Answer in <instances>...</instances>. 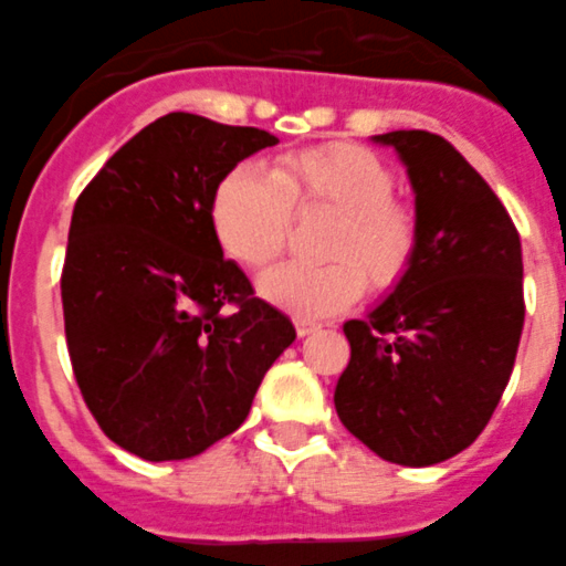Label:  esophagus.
Listing matches in <instances>:
<instances>
[{"instance_id":"1","label":"esophagus","mask_w":566,"mask_h":566,"mask_svg":"<svg viewBox=\"0 0 566 566\" xmlns=\"http://www.w3.org/2000/svg\"><path fill=\"white\" fill-rule=\"evenodd\" d=\"M318 327H321V324H318V321H313V318H295V333L302 335V338H304V335L315 333Z\"/></svg>"}]
</instances>
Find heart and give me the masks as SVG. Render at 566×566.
<instances>
[{"mask_svg":"<svg viewBox=\"0 0 566 566\" xmlns=\"http://www.w3.org/2000/svg\"><path fill=\"white\" fill-rule=\"evenodd\" d=\"M395 175L364 146H318L290 151L268 171L239 163L211 195V228L233 262L262 271L282 253L293 211L329 208L335 222L324 264L287 262L264 273L259 290L271 304L302 315L338 313L364 290L389 287L403 276L417 248V220L391 200Z\"/></svg>","mask_w":566,"mask_h":566,"instance_id":"obj_1","label":"heart"}]
</instances>
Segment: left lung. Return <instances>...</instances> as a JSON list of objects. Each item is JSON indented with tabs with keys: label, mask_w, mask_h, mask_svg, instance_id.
Here are the masks:
<instances>
[{
	"label": "left lung",
	"mask_w": 566,
	"mask_h": 566,
	"mask_svg": "<svg viewBox=\"0 0 566 566\" xmlns=\"http://www.w3.org/2000/svg\"><path fill=\"white\" fill-rule=\"evenodd\" d=\"M417 248L395 290L344 324L335 411L386 462L437 465L471 446L511 380L524 327L522 242L505 206L446 137L400 129Z\"/></svg>",
	"instance_id": "8db88e82"
}]
</instances>
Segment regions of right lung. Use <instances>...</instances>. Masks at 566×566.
Instances as JSON below:
<instances>
[{"instance_id": "right-lung-1", "label": "right lung", "mask_w": 566, "mask_h": 566, "mask_svg": "<svg viewBox=\"0 0 566 566\" xmlns=\"http://www.w3.org/2000/svg\"><path fill=\"white\" fill-rule=\"evenodd\" d=\"M276 144L253 126L169 112L75 202L61 273L70 360L104 434L140 460H188L237 431L295 340L211 228L213 188Z\"/></svg>"}]
</instances>
